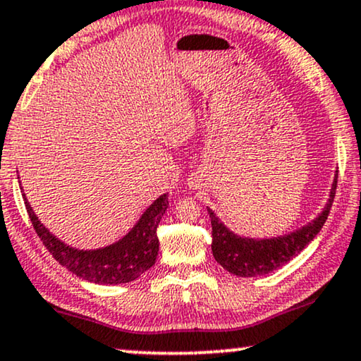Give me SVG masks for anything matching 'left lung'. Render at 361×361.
<instances>
[{"mask_svg":"<svg viewBox=\"0 0 361 361\" xmlns=\"http://www.w3.org/2000/svg\"><path fill=\"white\" fill-rule=\"evenodd\" d=\"M338 178V176H336ZM336 178L333 183L330 200L326 208L313 223H310L303 230L296 233L281 236L273 240H246L231 233L223 223L214 216V213L208 208V214L212 218V250L213 257L225 270L233 273L236 276H258L267 275L276 268L288 263L320 233L322 226L325 225L328 213H330L333 198L336 193Z\"/></svg>","mask_w":361,"mask_h":361,"instance_id":"8db88e82","label":"left lung"}]
</instances>
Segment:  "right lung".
Wrapping results in <instances>:
<instances>
[{"label": "right lung", "mask_w": 361, "mask_h": 361, "mask_svg": "<svg viewBox=\"0 0 361 361\" xmlns=\"http://www.w3.org/2000/svg\"><path fill=\"white\" fill-rule=\"evenodd\" d=\"M26 209L33 228L47 250L53 258L63 267H66L76 276L83 280L102 283V285H118V283H130L149 270L158 257V225L168 208L166 195L159 196L152 207L143 213L140 221L125 238L106 248L83 252L66 246L63 241L49 233L41 225L30 203L25 198Z\"/></svg>", "instance_id": "add662e5"}]
</instances>
